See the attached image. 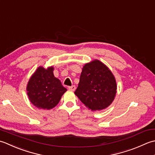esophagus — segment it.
<instances>
[{"instance_id": "obj_1", "label": "esophagus", "mask_w": 155, "mask_h": 155, "mask_svg": "<svg viewBox=\"0 0 155 155\" xmlns=\"http://www.w3.org/2000/svg\"><path fill=\"white\" fill-rule=\"evenodd\" d=\"M68 90H71V91H74V90H75V86H69V87H68Z\"/></svg>"}]
</instances>
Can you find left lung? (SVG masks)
Masks as SVG:
<instances>
[{"instance_id": "8db88e82", "label": "left lung", "mask_w": 155, "mask_h": 155, "mask_svg": "<svg viewBox=\"0 0 155 155\" xmlns=\"http://www.w3.org/2000/svg\"><path fill=\"white\" fill-rule=\"evenodd\" d=\"M116 83L112 73L98 60L84 66L75 94L91 110L109 106L114 99Z\"/></svg>"}]
</instances>
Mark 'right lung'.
<instances>
[{
	"mask_svg": "<svg viewBox=\"0 0 155 155\" xmlns=\"http://www.w3.org/2000/svg\"><path fill=\"white\" fill-rule=\"evenodd\" d=\"M53 68L39 67L31 76L27 87V95L35 106L50 110L59 103L67 89L53 75Z\"/></svg>",
	"mask_w": 155,
	"mask_h": 155,
	"instance_id": "1",
	"label": "right lung"
}]
</instances>
